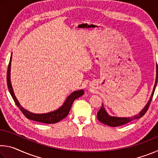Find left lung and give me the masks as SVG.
<instances>
[{
  "label": "left lung",
  "instance_id": "1",
  "mask_svg": "<svg viewBox=\"0 0 158 158\" xmlns=\"http://www.w3.org/2000/svg\"><path fill=\"white\" fill-rule=\"evenodd\" d=\"M156 73H157V74H156V84H155V85H154V89L153 90V93H152L151 97V98H150L148 102L147 103V105H146L145 107L143 108V110L141 111L139 114L136 115L135 116L131 117V118H119V117L110 116L106 112L105 109V108H104L103 105H102V107L100 108V110H99V111L98 112V114H97V118L99 121L102 123H104V124L109 125V126L118 127V126H121V125H123L127 124L129 122L133 121V120L140 118L142 117L143 115L146 113V111H148L149 106H150V105H151L152 98H153L155 90H156V85L157 83V79H158V68L157 67Z\"/></svg>",
  "mask_w": 158,
  "mask_h": 158
}]
</instances>
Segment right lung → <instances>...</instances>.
<instances>
[{
  "mask_svg": "<svg viewBox=\"0 0 158 158\" xmlns=\"http://www.w3.org/2000/svg\"><path fill=\"white\" fill-rule=\"evenodd\" d=\"M11 61H12V55L10 57V63L8 65V68H7V87H8L9 91L11 94L12 97L14 100L16 105L20 109L21 111L22 112L23 114L27 118L32 120V121H35L37 122H40L43 123H47V124H53V123H56L59 122L61 120L68 116L69 111H70L71 106L73 105V102L79 97H81V95H84V90H77V91H74L73 93H71V95H69V97L67 98L65 103L63 104V105L60 107L56 111L50 112V113L47 114H36L31 113L30 111H26L25 109H23L21 106L17 99L16 98L15 93L13 92V89L12 87L11 81H10V67H11Z\"/></svg>",
  "mask_w": 158,
  "mask_h": 158,
  "instance_id": "right-lung-1",
  "label": "right lung"
}]
</instances>
